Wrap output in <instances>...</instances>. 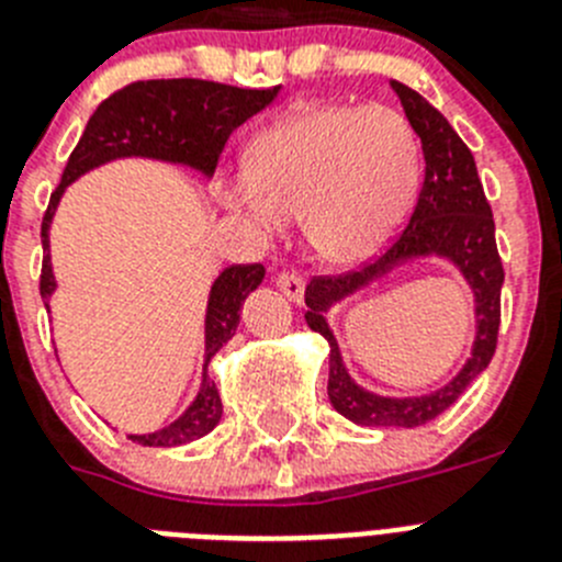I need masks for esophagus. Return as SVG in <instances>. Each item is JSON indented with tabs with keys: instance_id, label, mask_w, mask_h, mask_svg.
Wrapping results in <instances>:
<instances>
[{
	"instance_id": "obj_1",
	"label": "esophagus",
	"mask_w": 562,
	"mask_h": 562,
	"mask_svg": "<svg viewBox=\"0 0 562 562\" xmlns=\"http://www.w3.org/2000/svg\"><path fill=\"white\" fill-rule=\"evenodd\" d=\"M278 290L284 292L292 303H301L303 301V290H306V281H303L297 272H278L276 278Z\"/></svg>"
}]
</instances>
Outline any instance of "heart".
Returning a JSON list of instances; mask_svg holds the SVG:
<instances>
[{
	"instance_id": "heart-1",
	"label": "heart",
	"mask_w": 562,
	"mask_h": 562,
	"mask_svg": "<svg viewBox=\"0 0 562 562\" xmlns=\"http://www.w3.org/2000/svg\"><path fill=\"white\" fill-rule=\"evenodd\" d=\"M418 180V138L398 111L303 102L256 138L250 167L217 180V200L259 239L301 214L317 259L353 267L393 239Z\"/></svg>"
}]
</instances>
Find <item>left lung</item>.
<instances>
[{"mask_svg": "<svg viewBox=\"0 0 562 562\" xmlns=\"http://www.w3.org/2000/svg\"><path fill=\"white\" fill-rule=\"evenodd\" d=\"M404 105L412 131L418 133L424 147V183L418 203L409 214V225L382 256L359 270L345 276H317L306 284V323L312 331L328 339V401L339 415L359 426H382V429H412L435 420L449 409L468 384L491 364L496 353L498 323H502V284L504 267L496 250V225L485 198L482 180L476 175V161L449 120L435 105L412 91L404 82H390ZM418 255H440L449 258L477 301V337L472 357L446 389L412 400H387L368 394L352 382L344 370L341 355L325 323V312L342 296L352 294L375 277L386 274L393 266Z\"/></svg>", "mask_w": 562, "mask_h": 562, "instance_id": "obj_1", "label": "left lung"}]
</instances>
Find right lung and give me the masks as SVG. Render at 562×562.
I'll list each match as a JSON object with an SVG mask.
<instances>
[{
  "instance_id": "right-lung-1",
  "label": "right lung",
  "mask_w": 562,
  "mask_h": 562,
  "mask_svg": "<svg viewBox=\"0 0 562 562\" xmlns=\"http://www.w3.org/2000/svg\"><path fill=\"white\" fill-rule=\"evenodd\" d=\"M281 86L272 89H236L225 82L192 80H138L113 91L108 100L97 105L89 125L82 131L80 142L66 161L64 178L49 198V209L41 223V245H44V265H41V297L49 308V295L55 292L53 261H49V223L71 180L82 172L116 161V158H156V161L183 164L205 178L214 175L220 153L225 150L231 133L265 111L278 97ZM265 278L261 265H234L225 267L211 284L209 308H205V362L203 384L198 398L192 401L175 424L150 435H127L138 446H183L198 437L209 435L223 418V401L217 384L209 379V362L234 337L239 326L241 303Z\"/></svg>"
}]
</instances>
